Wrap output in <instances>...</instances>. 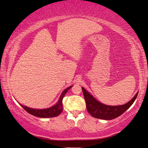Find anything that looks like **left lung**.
<instances>
[{
    "label": "left lung",
    "mask_w": 148,
    "mask_h": 148,
    "mask_svg": "<svg viewBox=\"0 0 148 148\" xmlns=\"http://www.w3.org/2000/svg\"><path fill=\"white\" fill-rule=\"evenodd\" d=\"M82 88L86 100L88 112L94 118L103 120H112L121 116L133 104L138 95L137 92L135 96L125 104L119 106H108L98 102L88 91L84 88Z\"/></svg>",
    "instance_id": "1"
}]
</instances>
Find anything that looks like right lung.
I'll list each match as a JSON object with an SVG mask.
<instances>
[{
  "label": "right lung",
  "instance_id": "add662e5",
  "mask_svg": "<svg viewBox=\"0 0 148 148\" xmlns=\"http://www.w3.org/2000/svg\"><path fill=\"white\" fill-rule=\"evenodd\" d=\"M72 86H70L65 89L63 92H62L61 95H60L59 100H58V102L54 105V106L50 107L48 108L45 109H34L31 108L29 107L23 106V105L20 104V105L23 107L24 110L27 111L28 113L31 114L34 116L40 117V118H50V117H55L59 115L62 111V99H63L64 95L66 93L68 92V90L71 88Z\"/></svg>",
  "mask_w": 148,
  "mask_h": 148
}]
</instances>
